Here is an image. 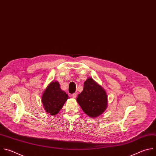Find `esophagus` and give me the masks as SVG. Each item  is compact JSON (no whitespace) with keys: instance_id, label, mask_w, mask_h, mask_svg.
<instances>
[{"instance_id":"1","label":"esophagus","mask_w":156,"mask_h":156,"mask_svg":"<svg viewBox=\"0 0 156 156\" xmlns=\"http://www.w3.org/2000/svg\"><path fill=\"white\" fill-rule=\"evenodd\" d=\"M76 97H77V93H73V95H72V97L73 98H76Z\"/></svg>"}]
</instances>
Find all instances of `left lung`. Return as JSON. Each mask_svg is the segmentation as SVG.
I'll use <instances>...</instances> for the list:
<instances>
[{
    "instance_id": "1",
    "label": "left lung",
    "mask_w": 156,
    "mask_h": 156,
    "mask_svg": "<svg viewBox=\"0 0 156 156\" xmlns=\"http://www.w3.org/2000/svg\"><path fill=\"white\" fill-rule=\"evenodd\" d=\"M76 100L83 111L93 118L102 114L108 107L106 91L91 77L85 81L83 90Z\"/></svg>"
}]
</instances>
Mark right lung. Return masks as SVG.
Returning <instances> with one entry per match:
<instances>
[{
    "mask_svg": "<svg viewBox=\"0 0 156 156\" xmlns=\"http://www.w3.org/2000/svg\"><path fill=\"white\" fill-rule=\"evenodd\" d=\"M68 95L62 90L58 81H51L42 95V103L45 111L51 115L60 111L68 99Z\"/></svg>",
    "mask_w": 156,
    "mask_h": 156,
    "instance_id": "obj_1",
    "label": "right lung"
}]
</instances>
